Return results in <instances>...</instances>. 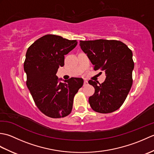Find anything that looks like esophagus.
I'll return each mask as SVG.
<instances>
[{
  "label": "esophagus",
  "mask_w": 154,
  "mask_h": 154,
  "mask_svg": "<svg viewBox=\"0 0 154 154\" xmlns=\"http://www.w3.org/2000/svg\"><path fill=\"white\" fill-rule=\"evenodd\" d=\"M88 85V81L87 80H85L84 81V86H86Z\"/></svg>",
  "instance_id": "1"
}]
</instances>
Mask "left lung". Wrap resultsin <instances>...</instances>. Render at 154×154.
<instances>
[{
	"label": "left lung",
	"mask_w": 154,
	"mask_h": 154,
	"mask_svg": "<svg viewBox=\"0 0 154 154\" xmlns=\"http://www.w3.org/2000/svg\"><path fill=\"white\" fill-rule=\"evenodd\" d=\"M79 45L94 65V69L104 71L106 75L101 84L89 81L95 89L89 99L91 107L95 112L104 114L118 110L132 85L134 63L131 50L120 41L103 39L80 41Z\"/></svg>",
	"instance_id": "1"
}]
</instances>
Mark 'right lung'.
Here are the masks:
<instances>
[{"instance_id":"right-lung-1","label":"right lung","mask_w":154,"mask_h":154,"mask_svg":"<svg viewBox=\"0 0 154 154\" xmlns=\"http://www.w3.org/2000/svg\"><path fill=\"white\" fill-rule=\"evenodd\" d=\"M77 44V40L48 34L35 41L26 51L24 63L26 85L39 110L50 118L69 115L75 94L83 85L81 78L61 83L56 76L58 68L64 65V55Z\"/></svg>"}]
</instances>
